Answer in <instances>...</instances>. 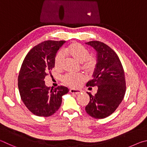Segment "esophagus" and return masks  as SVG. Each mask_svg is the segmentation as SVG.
<instances>
[{"mask_svg": "<svg viewBox=\"0 0 147 147\" xmlns=\"http://www.w3.org/2000/svg\"><path fill=\"white\" fill-rule=\"evenodd\" d=\"M69 92L71 94H78L81 93V91L80 90H76V89H70L69 90Z\"/></svg>", "mask_w": 147, "mask_h": 147, "instance_id": "obj_1", "label": "esophagus"}]
</instances>
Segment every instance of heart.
<instances>
[{
    "instance_id": "b5f03b06",
    "label": "heart",
    "mask_w": 147,
    "mask_h": 147,
    "mask_svg": "<svg viewBox=\"0 0 147 147\" xmlns=\"http://www.w3.org/2000/svg\"><path fill=\"white\" fill-rule=\"evenodd\" d=\"M64 55L69 56L81 63L82 70L87 74H92L97 66V59L94 56L90 55V51L85 46L78 42H72L63 50ZM64 56L58 53L54 59V65L57 69L61 70L63 67ZM86 78L83 74H67L63 77L64 84L70 87L76 88L85 81Z\"/></svg>"
}]
</instances>
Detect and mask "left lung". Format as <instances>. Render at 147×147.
<instances>
[{"mask_svg":"<svg viewBox=\"0 0 147 147\" xmlns=\"http://www.w3.org/2000/svg\"><path fill=\"white\" fill-rule=\"evenodd\" d=\"M86 44L92 46L97 53L94 78L87 83L86 86H97L98 90L94 96L87 92L90 102L85 110L91 117L103 119L113 114L124 98L125 71L119 57L106 44L97 40Z\"/></svg>","mask_w":147,"mask_h":147,"instance_id":"left-lung-1","label":"left lung"}]
</instances>
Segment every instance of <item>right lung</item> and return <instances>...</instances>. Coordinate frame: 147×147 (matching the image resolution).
<instances>
[{"label": "right lung", "mask_w": 147, "mask_h": 147, "mask_svg": "<svg viewBox=\"0 0 147 147\" xmlns=\"http://www.w3.org/2000/svg\"><path fill=\"white\" fill-rule=\"evenodd\" d=\"M64 40H46L34 46L22 62L18 77V86L22 102L34 115L49 117L55 113L62 103V96L69 91L60 86H46L45 77L54 65L56 53Z\"/></svg>", "instance_id": "obj_1"}]
</instances>
